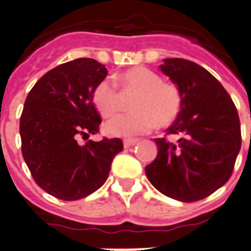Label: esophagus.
<instances>
[{
    "instance_id": "esophagus-1",
    "label": "esophagus",
    "mask_w": 251,
    "mask_h": 251,
    "mask_svg": "<svg viewBox=\"0 0 251 251\" xmlns=\"http://www.w3.org/2000/svg\"><path fill=\"white\" fill-rule=\"evenodd\" d=\"M136 143H137V140H135V138H125V140H124V147L125 148L132 147V146H135Z\"/></svg>"
}]
</instances>
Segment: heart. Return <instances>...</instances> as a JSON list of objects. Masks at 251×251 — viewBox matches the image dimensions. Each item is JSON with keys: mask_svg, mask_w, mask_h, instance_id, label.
Listing matches in <instances>:
<instances>
[{"mask_svg": "<svg viewBox=\"0 0 251 251\" xmlns=\"http://www.w3.org/2000/svg\"><path fill=\"white\" fill-rule=\"evenodd\" d=\"M124 89L138 93L132 103L133 113L120 114L104 126L109 136L135 137L147 133L155 125L167 126L177 118L181 94L175 84L165 83L159 75L146 67H133L119 76ZM94 105L105 118L120 108V92L111 78H104L93 91Z\"/></svg>", "mask_w": 251, "mask_h": 251, "instance_id": "obj_1", "label": "heart"}]
</instances>
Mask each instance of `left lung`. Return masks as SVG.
I'll return each mask as SVG.
<instances>
[{"instance_id":"1","label":"left lung","mask_w":251,"mask_h":251,"mask_svg":"<svg viewBox=\"0 0 251 251\" xmlns=\"http://www.w3.org/2000/svg\"><path fill=\"white\" fill-rule=\"evenodd\" d=\"M159 69L179 88L181 109L167 133L155 138L158 154L146 167L151 184L168 198L195 202L226 184L240 151L238 111L222 84L203 67L184 58H164Z\"/></svg>"}]
</instances>
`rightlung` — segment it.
<instances>
[{"label":"right lung","mask_w":251,"mask_h":251,"mask_svg":"<svg viewBox=\"0 0 251 251\" xmlns=\"http://www.w3.org/2000/svg\"><path fill=\"white\" fill-rule=\"evenodd\" d=\"M108 75L93 58H76L44 75L29 92L19 124L23 158L36 184L65 201L83 199L108 179L120 138L89 140L101 120L93 91Z\"/></svg>","instance_id":"1"}]
</instances>
